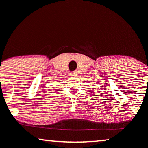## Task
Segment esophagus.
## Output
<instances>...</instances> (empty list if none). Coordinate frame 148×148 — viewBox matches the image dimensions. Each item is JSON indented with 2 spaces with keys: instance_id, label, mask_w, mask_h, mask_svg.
<instances>
[{
  "instance_id": "34e87169",
  "label": "esophagus",
  "mask_w": 148,
  "mask_h": 148,
  "mask_svg": "<svg viewBox=\"0 0 148 148\" xmlns=\"http://www.w3.org/2000/svg\"><path fill=\"white\" fill-rule=\"evenodd\" d=\"M70 75L72 76V77H76V76H77V72H72L70 73Z\"/></svg>"
}]
</instances>
